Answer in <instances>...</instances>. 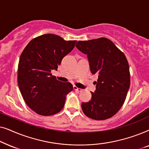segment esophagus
Here are the masks:
<instances>
[{
    "label": "esophagus",
    "mask_w": 149,
    "mask_h": 149,
    "mask_svg": "<svg viewBox=\"0 0 149 149\" xmlns=\"http://www.w3.org/2000/svg\"><path fill=\"white\" fill-rule=\"evenodd\" d=\"M73 87H74V90H76V91H79V92H81V91H83V89H81V88H78V87H77L76 86H74Z\"/></svg>",
    "instance_id": "1"
}]
</instances>
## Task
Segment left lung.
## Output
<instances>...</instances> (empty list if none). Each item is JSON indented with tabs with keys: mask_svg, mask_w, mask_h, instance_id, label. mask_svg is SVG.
I'll list each match as a JSON object with an SVG mask.
<instances>
[{
	"mask_svg": "<svg viewBox=\"0 0 149 149\" xmlns=\"http://www.w3.org/2000/svg\"><path fill=\"white\" fill-rule=\"evenodd\" d=\"M76 47L86 54L90 70L98 75L91 99L81 104L87 117L105 120L115 115L123 106L130 85V67L127 58L111 40L102 37L79 40Z\"/></svg>",
	"mask_w": 149,
	"mask_h": 149,
	"instance_id": "8db88e82",
	"label": "left lung"
}]
</instances>
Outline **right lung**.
Instances as JSON below:
<instances>
[{"label":"right lung","instance_id":"add662e5","mask_svg":"<svg viewBox=\"0 0 149 149\" xmlns=\"http://www.w3.org/2000/svg\"><path fill=\"white\" fill-rule=\"evenodd\" d=\"M76 42L45 34L30 40L22 52L18 64V85L26 104L38 115L59 113L64 107L66 95L73 89L70 83L57 80L51 72L58 70Z\"/></svg>","mask_w":149,"mask_h":149}]
</instances>
